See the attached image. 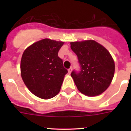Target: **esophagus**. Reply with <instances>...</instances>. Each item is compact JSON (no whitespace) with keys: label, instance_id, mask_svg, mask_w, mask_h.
Segmentation results:
<instances>
[{"label":"esophagus","instance_id":"34e87169","mask_svg":"<svg viewBox=\"0 0 131 131\" xmlns=\"http://www.w3.org/2000/svg\"><path fill=\"white\" fill-rule=\"evenodd\" d=\"M72 69H73L72 67H71V68H69V69H68V73H69V74H70L71 73V71H72Z\"/></svg>","mask_w":131,"mask_h":131}]
</instances>
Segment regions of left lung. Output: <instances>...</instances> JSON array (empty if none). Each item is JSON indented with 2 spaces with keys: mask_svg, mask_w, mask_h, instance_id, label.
<instances>
[{
  "mask_svg": "<svg viewBox=\"0 0 131 131\" xmlns=\"http://www.w3.org/2000/svg\"><path fill=\"white\" fill-rule=\"evenodd\" d=\"M70 44L80 66L79 71L73 70L71 73L79 91L88 96H98L104 92L115 72V63L110 52L94 40Z\"/></svg>",
  "mask_w": 131,
  "mask_h": 131,
  "instance_id": "1",
  "label": "left lung"
}]
</instances>
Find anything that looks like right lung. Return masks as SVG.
Returning a JSON list of instances; mask_svg holds the SVG:
<instances>
[{
    "instance_id": "1",
    "label": "right lung",
    "mask_w": 131,
    "mask_h": 131,
    "mask_svg": "<svg viewBox=\"0 0 131 131\" xmlns=\"http://www.w3.org/2000/svg\"><path fill=\"white\" fill-rule=\"evenodd\" d=\"M64 42L45 39L31 45L21 60V75L24 83L34 95L50 99L59 93L68 70L59 58Z\"/></svg>"
}]
</instances>
